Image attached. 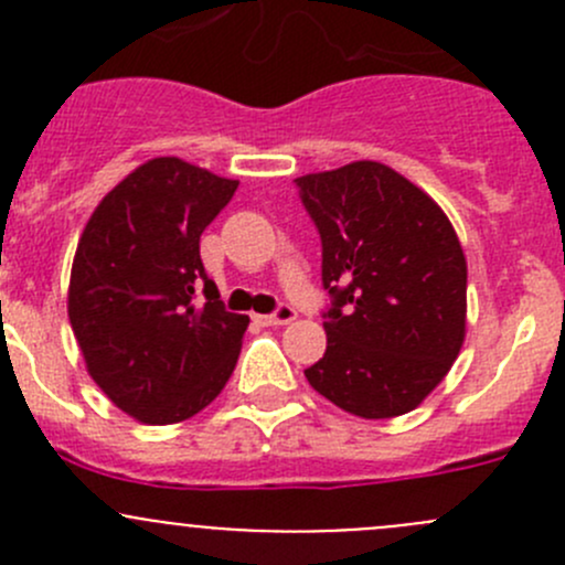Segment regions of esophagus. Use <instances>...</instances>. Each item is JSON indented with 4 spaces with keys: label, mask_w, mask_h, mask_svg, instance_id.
<instances>
[{
    "label": "esophagus",
    "mask_w": 565,
    "mask_h": 565,
    "mask_svg": "<svg viewBox=\"0 0 565 565\" xmlns=\"http://www.w3.org/2000/svg\"><path fill=\"white\" fill-rule=\"evenodd\" d=\"M295 319V309L292 306H278L273 315H256L254 322L265 324V328H276V324H289Z\"/></svg>",
    "instance_id": "34e87169"
}]
</instances>
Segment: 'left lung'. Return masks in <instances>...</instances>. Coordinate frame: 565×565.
Masks as SVG:
<instances>
[{"mask_svg": "<svg viewBox=\"0 0 565 565\" xmlns=\"http://www.w3.org/2000/svg\"><path fill=\"white\" fill-rule=\"evenodd\" d=\"M333 309L306 380L358 418H396L451 372L467 333V259L440 204L377 161L298 177Z\"/></svg>", "mask_w": 565, "mask_h": 565, "instance_id": "left-lung-1", "label": "left lung"}]
</instances>
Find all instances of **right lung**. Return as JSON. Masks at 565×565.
<instances>
[{
  "label": "right lung",
  "mask_w": 565,
  "mask_h": 565,
  "mask_svg": "<svg viewBox=\"0 0 565 565\" xmlns=\"http://www.w3.org/2000/svg\"><path fill=\"white\" fill-rule=\"evenodd\" d=\"M235 191L237 180L152 158L100 199L78 237L73 335L95 385L141 424L191 418L235 372L248 317L224 309L199 256Z\"/></svg>",
  "instance_id": "right-lung-1"
}]
</instances>
